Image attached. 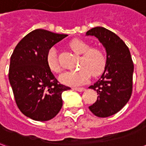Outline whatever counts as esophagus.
I'll return each instance as SVG.
<instances>
[{
  "instance_id": "1",
  "label": "esophagus",
  "mask_w": 146,
  "mask_h": 146,
  "mask_svg": "<svg viewBox=\"0 0 146 146\" xmlns=\"http://www.w3.org/2000/svg\"><path fill=\"white\" fill-rule=\"evenodd\" d=\"M73 90L77 91V92H84V91H85V88H74Z\"/></svg>"
}]
</instances>
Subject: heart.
<instances>
[{
    "mask_svg": "<svg viewBox=\"0 0 146 146\" xmlns=\"http://www.w3.org/2000/svg\"><path fill=\"white\" fill-rule=\"evenodd\" d=\"M70 48L75 53L81 54L79 66L80 70L73 72H66L62 74L59 79L62 82L70 86H76L88 81L91 75L98 76L104 71L106 58L101 48H91L86 42L79 39H74L70 43ZM47 63L51 71L60 73L62 66L58 62L57 51L51 48L47 54Z\"/></svg>",
    "mask_w": 146,
    "mask_h": 146,
    "instance_id": "1",
    "label": "heart"
}]
</instances>
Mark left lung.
<instances>
[{
	"label": "left lung",
	"mask_w": 146,
	"mask_h": 146,
	"mask_svg": "<svg viewBox=\"0 0 146 146\" xmlns=\"http://www.w3.org/2000/svg\"><path fill=\"white\" fill-rule=\"evenodd\" d=\"M86 35L96 36L106 51L104 73L89 87L98 93L97 101L89 110L98 117H108L118 113L131 96L134 72L131 55L125 43L104 27L92 28Z\"/></svg>",
	"instance_id": "obj_1"
}]
</instances>
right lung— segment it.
Here are the masks:
<instances>
[{"label": "right lung", "instance_id": "right-lung-1", "mask_svg": "<svg viewBox=\"0 0 146 146\" xmlns=\"http://www.w3.org/2000/svg\"><path fill=\"white\" fill-rule=\"evenodd\" d=\"M66 36L37 29L24 36L11 54L9 82L18 108L30 119L54 118L62 106V93L70 89L58 81L47 63L48 51Z\"/></svg>", "mask_w": 146, "mask_h": 146}]
</instances>
